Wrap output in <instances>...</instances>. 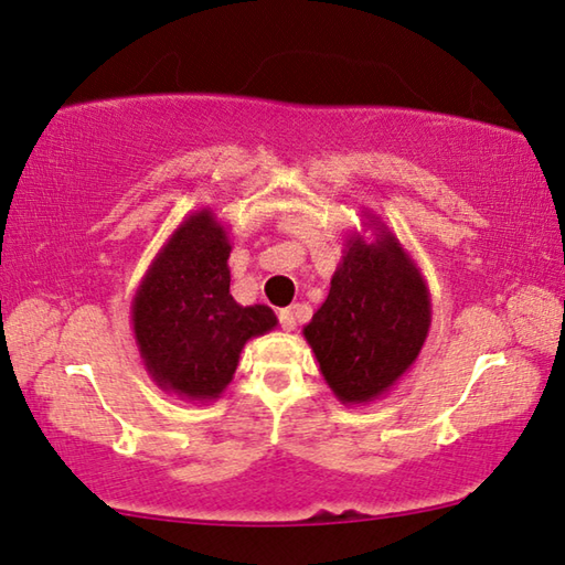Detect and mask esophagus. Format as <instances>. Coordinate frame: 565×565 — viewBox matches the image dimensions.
Returning a JSON list of instances; mask_svg holds the SVG:
<instances>
[{"label":"esophagus","mask_w":565,"mask_h":565,"mask_svg":"<svg viewBox=\"0 0 565 565\" xmlns=\"http://www.w3.org/2000/svg\"><path fill=\"white\" fill-rule=\"evenodd\" d=\"M279 321H281V329L284 331L297 329V315H294V309H281L279 311Z\"/></svg>","instance_id":"esophagus-1"}]
</instances>
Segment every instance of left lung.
Segmentation results:
<instances>
[{
	"label": "left lung",
	"mask_w": 565,
	"mask_h": 565,
	"mask_svg": "<svg viewBox=\"0 0 565 565\" xmlns=\"http://www.w3.org/2000/svg\"><path fill=\"white\" fill-rule=\"evenodd\" d=\"M372 238L347 236L329 297L303 327L319 372L342 405L380 399L423 352L433 303L425 276L387 228L370 213Z\"/></svg>",
	"instance_id": "8db88e82"
}]
</instances>
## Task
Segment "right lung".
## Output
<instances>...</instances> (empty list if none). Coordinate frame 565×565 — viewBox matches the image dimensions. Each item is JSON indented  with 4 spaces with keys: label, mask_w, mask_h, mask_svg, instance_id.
I'll return each instance as SVG.
<instances>
[{
    "label": "right lung",
    "mask_w": 565,
    "mask_h": 565,
    "mask_svg": "<svg viewBox=\"0 0 565 565\" xmlns=\"http://www.w3.org/2000/svg\"><path fill=\"white\" fill-rule=\"evenodd\" d=\"M231 236L211 209L188 213L150 262L130 307L140 360L160 390L211 402L234 380L241 349L279 319L231 297Z\"/></svg>",
    "instance_id": "1"
}]
</instances>
